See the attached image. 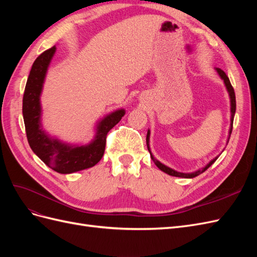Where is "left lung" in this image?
Here are the masks:
<instances>
[{"label":"left lung","instance_id":"left-lung-1","mask_svg":"<svg viewBox=\"0 0 257 257\" xmlns=\"http://www.w3.org/2000/svg\"><path fill=\"white\" fill-rule=\"evenodd\" d=\"M216 72L219 73L220 77L224 80V83H225V85H226V89H227V91H228V94H229V97H230V113H231V118H230V128H229V135H228V141H229L231 131H232V122H234V116H235V112H236V96H235V91H234V88H232V85H231V83H230V81H229V78L227 77V75L225 74L221 68H216ZM149 139H150V131H148L146 142H147L148 150H149L150 155H151V159H152V161L154 162V164L157 165V166L162 170V172H164V173H166V174H168V175H170V176L180 177V178H194V177H197L198 175H200V174H203L204 172H206V170H207L210 166H211V165L213 164V163L216 161V159H217V158H215V159H213L212 161H210L209 164H207L204 168L198 169V170H196V172H194V173H189V174L179 173V172H176V170H174V169H172V168H169V167L165 166L164 164H162V163H161L160 161H158L157 159L153 158V155H152V153H151V151H150V147H149ZM228 141H227V144H228Z\"/></svg>","mask_w":257,"mask_h":257}]
</instances>
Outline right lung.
I'll list each match as a JSON object with an SVG mask.
<instances>
[{
	"label": "right lung",
	"mask_w": 257,
	"mask_h": 257,
	"mask_svg": "<svg viewBox=\"0 0 257 257\" xmlns=\"http://www.w3.org/2000/svg\"><path fill=\"white\" fill-rule=\"evenodd\" d=\"M56 49V46H53L34 61L23 93L22 114L28 142L33 152L54 172L72 174L97 164L105 152L108 132L121 120L125 111L115 110L100 120L96 127V135L89 145L63 144L46 134L41 124L40 97L45 76Z\"/></svg>",
	"instance_id": "right-lung-1"
}]
</instances>
